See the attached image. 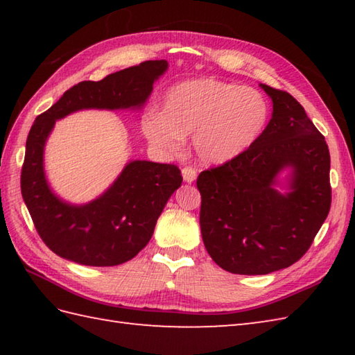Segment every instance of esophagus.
I'll list each match as a JSON object with an SVG mask.
<instances>
[{
	"label": "esophagus",
	"instance_id": "34e87169",
	"mask_svg": "<svg viewBox=\"0 0 355 355\" xmlns=\"http://www.w3.org/2000/svg\"><path fill=\"white\" fill-rule=\"evenodd\" d=\"M182 173H183L184 182H187V183H192V182H195V178H197V169L192 168V166H184Z\"/></svg>",
	"mask_w": 355,
	"mask_h": 355
}]
</instances>
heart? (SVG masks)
<instances>
[{"label": "heart", "instance_id": "1", "mask_svg": "<svg viewBox=\"0 0 355 355\" xmlns=\"http://www.w3.org/2000/svg\"><path fill=\"white\" fill-rule=\"evenodd\" d=\"M268 119V99L258 89L205 78L171 87L162 111H148L141 117V130L163 154H178L186 135H192L202 162L224 163L250 148Z\"/></svg>", "mask_w": 355, "mask_h": 355}]
</instances>
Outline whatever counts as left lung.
I'll return each instance as SVG.
<instances>
[{"label": "left lung", "mask_w": 355, "mask_h": 355, "mask_svg": "<svg viewBox=\"0 0 355 355\" xmlns=\"http://www.w3.org/2000/svg\"><path fill=\"white\" fill-rule=\"evenodd\" d=\"M273 116L243 154L197 178L202 243L218 266L235 275H267L297 262L311 247L331 207L329 149L294 97L261 84ZM293 168L292 192L272 187Z\"/></svg>", "instance_id": "8db88e82"}]
</instances>
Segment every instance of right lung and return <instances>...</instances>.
Listing matches in <instances>:
<instances>
[{"label": "right lung", "mask_w": 355, "mask_h": 355, "mask_svg": "<svg viewBox=\"0 0 355 355\" xmlns=\"http://www.w3.org/2000/svg\"><path fill=\"white\" fill-rule=\"evenodd\" d=\"M168 62L145 61L99 82L84 80L67 89L53 107L36 117L26 141L21 193L37 235L53 253L93 267L132 259L150 236L171 195L183 182L175 164L131 162L101 198L71 206L56 198L45 182L42 153L55 120L84 108L141 107Z\"/></svg>", "instance_id": "add662e5"}]
</instances>
